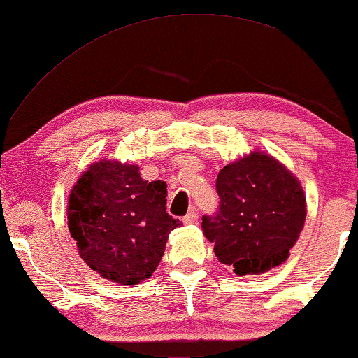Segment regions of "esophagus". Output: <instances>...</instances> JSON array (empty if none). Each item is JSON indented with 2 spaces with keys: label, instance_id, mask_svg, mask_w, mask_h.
I'll use <instances>...</instances> for the list:
<instances>
[{
  "label": "esophagus",
  "instance_id": "obj_1",
  "mask_svg": "<svg viewBox=\"0 0 358 358\" xmlns=\"http://www.w3.org/2000/svg\"><path fill=\"white\" fill-rule=\"evenodd\" d=\"M183 223H185V224H196V223H198V215H196V211H189L188 215L183 218Z\"/></svg>",
  "mask_w": 358,
  "mask_h": 358
}]
</instances>
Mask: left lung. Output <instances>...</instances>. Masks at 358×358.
Listing matches in <instances>:
<instances>
[{"instance_id":"obj_1","label":"left lung","mask_w":358,"mask_h":358,"mask_svg":"<svg viewBox=\"0 0 358 358\" xmlns=\"http://www.w3.org/2000/svg\"><path fill=\"white\" fill-rule=\"evenodd\" d=\"M220 211L203 218L220 262L236 275H257L289 257L304 228L306 192L297 176L269 153L252 150L220 170Z\"/></svg>"}]
</instances>
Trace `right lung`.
<instances>
[{"instance_id": "1", "label": "right lung", "mask_w": 358, "mask_h": 358, "mask_svg": "<svg viewBox=\"0 0 358 358\" xmlns=\"http://www.w3.org/2000/svg\"><path fill=\"white\" fill-rule=\"evenodd\" d=\"M140 166L102 158L69 193L67 224L79 256L103 279L135 286L158 268L180 221L166 213V183L145 182Z\"/></svg>"}]
</instances>
